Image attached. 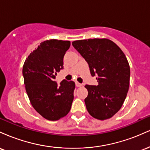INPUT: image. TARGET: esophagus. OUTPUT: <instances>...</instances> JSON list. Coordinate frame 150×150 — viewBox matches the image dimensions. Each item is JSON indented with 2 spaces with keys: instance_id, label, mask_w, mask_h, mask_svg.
Returning <instances> with one entry per match:
<instances>
[{
  "instance_id": "34e87169",
  "label": "esophagus",
  "mask_w": 150,
  "mask_h": 150,
  "mask_svg": "<svg viewBox=\"0 0 150 150\" xmlns=\"http://www.w3.org/2000/svg\"><path fill=\"white\" fill-rule=\"evenodd\" d=\"M75 86H76V87H81V86H82V84L79 83L78 82H75Z\"/></svg>"
}]
</instances>
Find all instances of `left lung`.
<instances>
[{"label": "left lung", "instance_id": "obj_1", "mask_svg": "<svg viewBox=\"0 0 150 150\" xmlns=\"http://www.w3.org/2000/svg\"><path fill=\"white\" fill-rule=\"evenodd\" d=\"M73 47L88 63L91 75L98 85H86L87 111L94 118L106 120L121 108L130 84L129 63L122 50L107 39L75 41Z\"/></svg>", "mask_w": 150, "mask_h": 150}]
</instances>
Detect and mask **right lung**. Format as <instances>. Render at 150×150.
<instances>
[{"label": "right lung", "mask_w": 150, "mask_h": 150, "mask_svg": "<svg viewBox=\"0 0 150 150\" xmlns=\"http://www.w3.org/2000/svg\"><path fill=\"white\" fill-rule=\"evenodd\" d=\"M69 41H44L25 60L22 69L26 92L31 104L41 116L57 120L68 114L74 99L73 81L54 80L63 69V57Z\"/></svg>", "instance_id": "obj_1"}]
</instances>
